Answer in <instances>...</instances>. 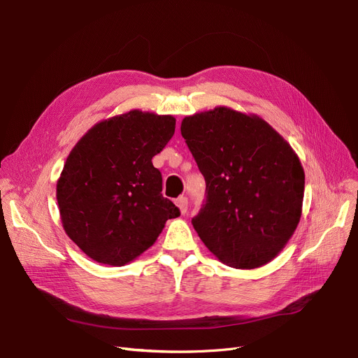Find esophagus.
<instances>
[{
  "mask_svg": "<svg viewBox=\"0 0 358 358\" xmlns=\"http://www.w3.org/2000/svg\"><path fill=\"white\" fill-rule=\"evenodd\" d=\"M177 206H178V209H180V212H181V215H185V212H187V206H189V199H187L185 196H181L180 199H177Z\"/></svg>",
  "mask_w": 358,
  "mask_h": 358,
  "instance_id": "34e87169",
  "label": "esophagus"
}]
</instances>
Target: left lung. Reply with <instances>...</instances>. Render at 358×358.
Here are the masks:
<instances>
[{"instance_id":"obj_1","label":"left lung","mask_w":358,"mask_h":358,"mask_svg":"<svg viewBox=\"0 0 358 358\" xmlns=\"http://www.w3.org/2000/svg\"><path fill=\"white\" fill-rule=\"evenodd\" d=\"M181 135L206 180L208 200L192 220L204 245L234 268L274 259L302 216L305 171L290 143L227 106L185 116Z\"/></svg>"}]
</instances>
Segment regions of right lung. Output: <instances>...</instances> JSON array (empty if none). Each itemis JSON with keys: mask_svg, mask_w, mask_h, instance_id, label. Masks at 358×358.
<instances>
[{"mask_svg": "<svg viewBox=\"0 0 358 358\" xmlns=\"http://www.w3.org/2000/svg\"><path fill=\"white\" fill-rule=\"evenodd\" d=\"M174 130V116L135 108L96 123L72 148L56 200L65 234L91 259L122 267L180 216L152 165Z\"/></svg>", "mask_w": 358, "mask_h": 358, "instance_id": "right-lung-1", "label": "right lung"}]
</instances>
